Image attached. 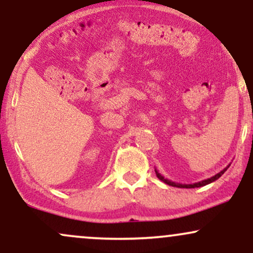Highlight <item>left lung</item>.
<instances>
[{
    "instance_id": "8db88e82",
    "label": "left lung",
    "mask_w": 253,
    "mask_h": 253,
    "mask_svg": "<svg viewBox=\"0 0 253 253\" xmlns=\"http://www.w3.org/2000/svg\"><path fill=\"white\" fill-rule=\"evenodd\" d=\"M228 168H229V165H228V167H226L223 170L220 171L219 173H216V175H214L213 177H211V178L203 179V181H201V182L193 183V184H182V183L172 182V181H170V179L165 178V177H164L163 175H161V173H159V171L157 170V169H155V171H156L157 177H158V178L161 179V181H163L164 183H167L168 185H172V187H176V188H200V187H203V185H207V184H210V183H211V182L216 181V179L219 178V177H221V176L223 175V172H225V171L227 170Z\"/></svg>"
}]
</instances>
